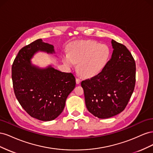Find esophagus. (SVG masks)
Segmentation results:
<instances>
[{
  "label": "esophagus",
  "mask_w": 153,
  "mask_h": 153,
  "mask_svg": "<svg viewBox=\"0 0 153 153\" xmlns=\"http://www.w3.org/2000/svg\"><path fill=\"white\" fill-rule=\"evenodd\" d=\"M76 83L77 84H79L80 83V78H76Z\"/></svg>",
  "instance_id": "1"
}]
</instances>
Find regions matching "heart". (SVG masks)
Segmentation results:
<instances>
[{"instance_id": "1", "label": "heart", "mask_w": 153, "mask_h": 153, "mask_svg": "<svg viewBox=\"0 0 153 153\" xmlns=\"http://www.w3.org/2000/svg\"><path fill=\"white\" fill-rule=\"evenodd\" d=\"M110 54V49L106 45L94 40H84L72 43L68 53L63 55L62 60L69 68L78 63V71L85 77H91L105 68Z\"/></svg>"}]
</instances>
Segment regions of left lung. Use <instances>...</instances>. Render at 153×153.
I'll return each instance as SVG.
<instances>
[{
	"instance_id": "1",
	"label": "left lung",
	"mask_w": 153,
	"mask_h": 153,
	"mask_svg": "<svg viewBox=\"0 0 153 153\" xmlns=\"http://www.w3.org/2000/svg\"><path fill=\"white\" fill-rule=\"evenodd\" d=\"M111 59L98 75L81 82L87 110L95 117L106 119L126 108L134 91L136 64L125 46L112 40Z\"/></svg>"
}]
</instances>
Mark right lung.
<instances>
[{
    "mask_svg": "<svg viewBox=\"0 0 153 153\" xmlns=\"http://www.w3.org/2000/svg\"><path fill=\"white\" fill-rule=\"evenodd\" d=\"M41 51L55 53L53 46L37 39L23 47L12 65L13 89L18 102L27 114L40 121H49L62 113L66 100L76 85L71 73L61 72L51 66L39 68L30 62Z\"/></svg>",
    "mask_w": 153,
    "mask_h": 153,
    "instance_id": "obj_1",
    "label": "right lung"
}]
</instances>
